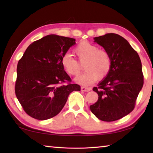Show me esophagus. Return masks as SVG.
<instances>
[{
	"mask_svg": "<svg viewBox=\"0 0 153 153\" xmlns=\"http://www.w3.org/2000/svg\"><path fill=\"white\" fill-rule=\"evenodd\" d=\"M81 89H82V91H86V92H88L91 89L90 88V87H82V88H81Z\"/></svg>",
	"mask_w": 153,
	"mask_h": 153,
	"instance_id": "1",
	"label": "esophagus"
}]
</instances>
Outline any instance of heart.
<instances>
[{
	"mask_svg": "<svg viewBox=\"0 0 153 153\" xmlns=\"http://www.w3.org/2000/svg\"><path fill=\"white\" fill-rule=\"evenodd\" d=\"M74 54L81 63H84L86 71L77 77L75 81L83 85H89L97 79H102L108 76L111 69L112 59L110 54L104 49H99L95 45L83 41L75 47ZM61 66L65 72L70 76H77L81 71L79 64L71 55L66 53L61 58Z\"/></svg>",
	"mask_w": 153,
	"mask_h": 153,
	"instance_id": "obj_1",
	"label": "heart"
}]
</instances>
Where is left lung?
Returning <instances> with one entry per match:
<instances>
[{"label":"left lung","instance_id":"left-lung-1","mask_svg":"<svg viewBox=\"0 0 153 153\" xmlns=\"http://www.w3.org/2000/svg\"><path fill=\"white\" fill-rule=\"evenodd\" d=\"M94 39L110 54L112 65L106 78L93 87L99 99L90 110L102 121H116L135 108L144 83L141 59L128 41L118 34L107 33Z\"/></svg>","mask_w":153,"mask_h":153}]
</instances>
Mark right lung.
I'll list each match as a JSON object with an SVG mask.
<instances>
[{
    "label": "right lung",
    "instance_id": "add662e5",
    "mask_svg": "<svg viewBox=\"0 0 153 153\" xmlns=\"http://www.w3.org/2000/svg\"><path fill=\"white\" fill-rule=\"evenodd\" d=\"M76 39L47 35L27 47L17 66L15 93L25 113L45 120L56 116L74 91L80 85L71 82L61 66V58L76 44Z\"/></svg>",
    "mask_w": 153,
    "mask_h": 153
}]
</instances>
